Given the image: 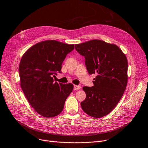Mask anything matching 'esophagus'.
<instances>
[{"label":"esophagus","instance_id":"obj_1","mask_svg":"<svg viewBox=\"0 0 148 148\" xmlns=\"http://www.w3.org/2000/svg\"><path fill=\"white\" fill-rule=\"evenodd\" d=\"M81 88V86H76V85H74V87L73 89L74 90H79Z\"/></svg>","mask_w":148,"mask_h":148}]
</instances>
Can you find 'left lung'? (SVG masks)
Masks as SVG:
<instances>
[{
	"label": "left lung",
	"instance_id": "left-lung-1",
	"mask_svg": "<svg viewBox=\"0 0 148 148\" xmlns=\"http://www.w3.org/2000/svg\"><path fill=\"white\" fill-rule=\"evenodd\" d=\"M75 49L84 56L88 73L97 75L93 86L82 88L86 98L81 103V108L92 117H103L115 108L126 89V56L116 45L98 39L76 44Z\"/></svg>",
	"mask_w": 148,
	"mask_h": 148
}]
</instances>
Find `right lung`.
<instances>
[{"mask_svg": "<svg viewBox=\"0 0 148 148\" xmlns=\"http://www.w3.org/2000/svg\"><path fill=\"white\" fill-rule=\"evenodd\" d=\"M74 47V44L45 40L31 47L21 58L19 67L21 88L35 111L44 117L61 114L73 89L72 84L58 83L53 76L61 73L62 64Z\"/></svg>", "mask_w": 148, "mask_h": 148, "instance_id": "obj_1", "label": "right lung"}]
</instances>
